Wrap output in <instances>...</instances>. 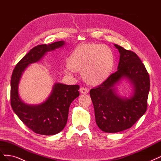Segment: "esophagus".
I'll return each mask as SVG.
<instances>
[{
  "instance_id": "esophagus-1",
  "label": "esophagus",
  "mask_w": 161,
  "mask_h": 161,
  "mask_svg": "<svg viewBox=\"0 0 161 161\" xmlns=\"http://www.w3.org/2000/svg\"><path fill=\"white\" fill-rule=\"evenodd\" d=\"M79 91L82 94H87L89 92V89L85 88V87H81Z\"/></svg>"
}]
</instances>
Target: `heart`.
I'll list each match as a JSON object with an SVG mask.
<instances>
[{"instance_id": "b5f03b06", "label": "heart", "mask_w": 161, "mask_h": 161, "mask_svg": "<svg viewBox=\"0 0 161 161\" xmlns=\"http://www.w3.org/2000/svg\"><path fill=\"white\" fill-rule=\"evenodd\" d=\"M115 58L109 47L103 44L87 43L76 47L68 58L64 72L72 75L73 71L81 72L89 84L97 85L108 79L113 70Z\"/></svg>"}]
</instances>
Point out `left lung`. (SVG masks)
<instances>
[{
  "instance_id": "1",
  "label": "left lung",
  "mask_w": 161,
  "mask_h": 161,
  "mask_svg": "<svg viewBox=\"0 0 161 161\" xmlns=\"http://www.w3.org/2000/svg\"><path fill=\"white\" fill-rule=\"evenodd\" d=\"M114 46L119 52L118 70L90 91L97 125L107 133L130 128L147 111L150 91L148 73L139 57L118 45ZM124 80L133 89L128 97L118 92L117 86Z\"/></svg>"
}]
</instances>
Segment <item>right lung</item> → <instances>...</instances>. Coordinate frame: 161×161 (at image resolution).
Returning <instances> with one entry per match:
<instances>
[{
	"label": "right lung",
	"mask_w": 161,
	"mask_h": 161,
	"mask_svg": "<svg viewBox=\"0 0 161 161\" xmlns=\"http://www.w3.org/2000/svg\"><path fill=\"white\" fill-rule=\"evenodd\" d=\"M66 44L64 41L42 44L33 47L18 62L11 80V104L13 111L22 122L34 132L42 135H55L67 123L69 107L79 96V85H67L56 82L51 93L40 104L30 105L22 101L19 94V85L23 73L33 63L42 60L47 52Z\"/></svg>",
	"instance_id": "1"
}]
</instances>
